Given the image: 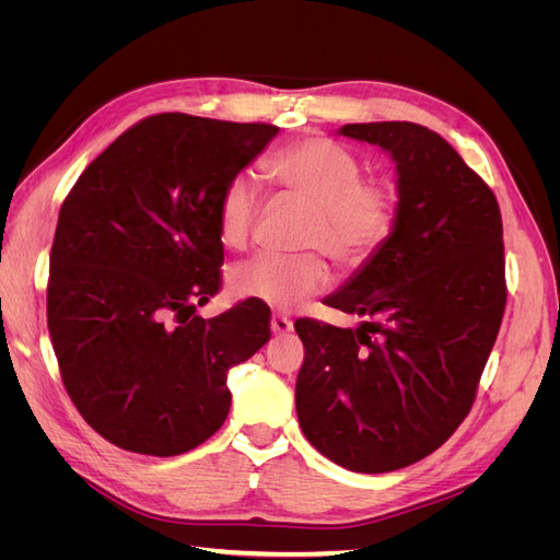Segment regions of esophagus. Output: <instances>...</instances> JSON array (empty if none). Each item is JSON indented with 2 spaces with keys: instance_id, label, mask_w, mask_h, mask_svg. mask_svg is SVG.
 Listing matches in <instances>:
<instances>
[{
  "instance_id": "34e87169",
  "label": "esophagus",
  "mask_w": 560,
  "mask_h": 560,
  "mask_svg": "<svg viewBox=\"0 0 560 560\" xmlns=\"http://www.w3.org/2000/svg\"><path fill=\"white\" fill-rule=\"evenodd\" d=\"M292 329H294V325H292L290 317H284V315H273V317H270V331H273V334L284 336V334H290Z\"/></svg>"
}]
</instances>
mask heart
I'll use <instances>...</instances> for the list:
<instances>
[{"mask_svg":"<svg viewBox=\"0 0 560 560\" xmlns=\"http://www.w3.org/2000/svg\"><path fill=\"white\" fill-rule=\"evenodd\" d=\"M270 184L313 210L306 247H317L341 266H360L383 247L395 229L393 184L364 179L358 154L329 138L287 144L264 163ZM259 214L257 186L245 175L231 177L217 200V235L241 249ZM327 287V268L313 254L299 259L254 257L233 268L229 290L235 299L290 311Z\"/></svg>","mask_w":560,"mask_h":560,"instance_id":"b5f03b06","label":"heart"}]
</instances>
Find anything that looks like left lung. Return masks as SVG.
Segmentation results:
<instances>
[{"label":"left lung","mask_w":560,"mask_h":560,"mask_svg":"<svg viewBox=\"0 0 560 560\" xmlns=\"http://www.w3.org/2000/svg\"><path fill=\"white\" fill-rule=\"evenodd\" d=\"M338 135L393 159L397 219L374 257L325 296L360 325L296 319L306 348L296 416L331 463L383 474L436 451L471 409L506 303L502 217L434 130L378 121Z\"/></svg>","instance_id":"left-lung-1"}]
</instances>
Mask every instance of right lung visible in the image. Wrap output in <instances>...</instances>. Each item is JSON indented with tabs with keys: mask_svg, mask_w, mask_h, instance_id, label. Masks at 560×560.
Returning <instances> with one entry per match:
<instances>
[{
	"mask_svg": "<svg viewBox=\"0 0 560 560\" xmlns=\"http://www.w3.org/2000/svg\"><path fill=\"white\" fill-rule=\"evenodd\" d=\"M278 135L159 114L116 138L65 198L50 249L48 334L79 413L109 444L171 457L231 409L226 374L270 338L259 301L202 319L219 290L224 184Z\"/></svg>",
	"mask_w": 560,
	"mask_h": 560,
	"instance_id": "obj_1",
	"label": "right lung"
}]
</instances>
